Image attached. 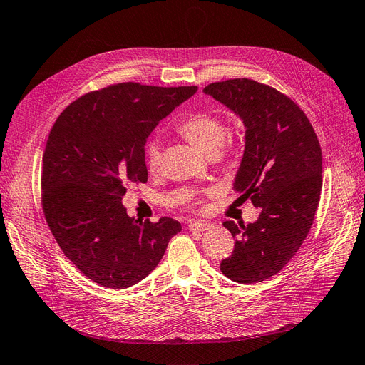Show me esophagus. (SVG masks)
Masks as SVG:
<instances>
[{"label":"esophagus","instance_id":"1","mask_svg":"<svg viewBox=\"0 0 365 365\" xmlns=\"http://www.w3.org/2000/svg\"><path fill=\"white\" fill-rule=\"evenodd\" d=\"M211 227H212V225L207 223V222H193L188 225V229L193 232H205V230H210Z\"/></svg>","mask_w":365,"mask_h":365}]
</instances>
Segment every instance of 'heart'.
<instances>
[{"label":"heart","instance_id":"1","mask_svg":"<svg viewBox=\"0 0 365 365\" xmlns=\"http://www.w3.org/2000/svg\"><path fill=\"white\" fill-rule=\"evenodd\" d=\"M177 130L181 136L208 155H214L226 143V125L220 116L211 112L188 115L177 125ZM160 162H162V147L157 140H150L145 145V163L150 170L155 172Z\"/></svg>","mask_w":365,"mask_h":365}]
</instances>
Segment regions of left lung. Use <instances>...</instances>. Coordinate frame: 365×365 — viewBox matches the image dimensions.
I'll return each mask as SVG.
<instances>
[{
    "label": "left lung",
    "mask_w": 365,
    "mask_h": 365,
    "mask_svg": "<svg viewBox=\"0 0 365 365\" xmlns=\"http://www.w3.org/2000/svg\"><path fill=\"white\" fill-rule=\"evenodd\" d=\"M203 93L235 112L245 127V148L233 190L260 208L247 226L225 222L235 249L222 260L227 279L259 283L282 271L313 225L322 190V151L294 100L252 79L214 82Z\"/></svg>",
    "instance_id": "left-lung-1"
}]
</instances>
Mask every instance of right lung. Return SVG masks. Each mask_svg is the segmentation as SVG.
<instances>
[{
  "mask_svg": "<svg viewBox=\"0 0 365 365\" xmlns=\"http://www.w3.org/2000/svg\"><path fill=\"white\" fill-rule=\"evenodd\" d=\"M197 86L124 82L79 97L58 116L43 153L41 205L58 245L94 283L125 289L162 260L180 222L128 217L130 182H147L145 143Z\"/></svg>",
  "mask_w": 365,
  "mask_h": 365,
  "instance_id": "1",
  "label": "right lung"
}]
</instances>
